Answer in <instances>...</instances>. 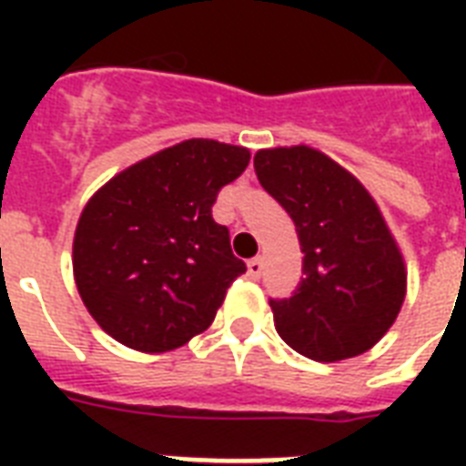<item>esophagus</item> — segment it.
I'll use <instances>...</instances> for the list:
<instances>
[{
    "label": "esophagus",
    "mask_w": 466,
    "mask_h": 466,
    "mask_svg": "<svg viewBox=\"0 0 466 466\" xmlns=\"http://www.w3.org/2000/svg\"><path fill=\"white\" fill-rule=\"evenodd\" d=\"M248 171H251V168H248Z\"/></svg>",
    "instance_id": "34e87169"
}]
</instances>
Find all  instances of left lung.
I'll use <instances>...</instances> for the list:
<instances>
[{
    "mask_svg": "<svg viewBox=\"0 0 466 466\" xmlns=\"http://www.w3.org/2000/svg\"><path fill=\"white\" fill-rule=\"evenodd\" d=\"M248 159L244 147L190 137L135 161L89 198L72 270L84 307L111 339L167 353L215 321L247 266L212 205Z\"/></svg>",
    "mask_w": 466,
    "mask_h": 466,
    "instance_id": "left-lung-1",
    "label": "left lung"
}]
</instances>
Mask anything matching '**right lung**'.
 <instances>
[{"instance_id":"right-lung-1","label":"right lung","mask_w":466,"mask_h":466,"mask_svg":"<svg viewBox=\"0 0 466 466\" xmlns=\"http://www.w3.org/2000/svg\"><path fill=\"white\" fill-rule=\"evenodd\" d=\"M258 181L290 215L302 254L295 295L270 299L280 339L317 362L365 353L406 298V263L375 198L309 145L261 149Z\"/></svg>"}]
</instances>
